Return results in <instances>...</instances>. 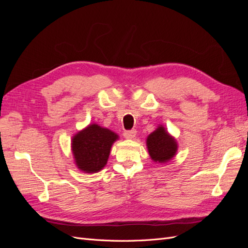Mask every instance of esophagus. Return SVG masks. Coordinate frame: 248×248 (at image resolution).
I'll return each instance as SVG.
<instances>
[{
    "label": "esophagus",
    "mask_w": 248,
    "mask_h": 248,
    "mask_svg": "<svg viewBox=\"0 0 248 248\" xmlns=\"http://www.w3.org/2000/svg\"><path fill=\"white\" fill-rule=\"evenodd\" d=\"M123 136H124V138H125V139H129V140H131V139H133L134 137L137 136V130H136V129L126 130V131H124Z\"/></svg>",
    "instance_id": "1"
}]
</instances>
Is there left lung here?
Returning a JSON list of instances; mask_svg holds the SVG:
<instances>
[{
	"mask_svg": "<svg viewBox=\"0 0 248 248\" xmlns=\"http://www.w3.org/2000/svg\"><path fill=\"white\" fill-rule=\"evenodd\" d=\"M147 147L150 156L156 162L169 161L177 151L176 140L169 136L162 126L158 127L148 137Z\"/></svg>",
	"mask_w": 248,
	"mask_h": 248,
	"instance_id": "left-lung-1",
	"label": "left lung"
}]
</instances>
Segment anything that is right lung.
<instances>
[{
    "mask_svg": "<svg viewBox=\"0 0 248 248\" xmlns=\"http://www.w3.org/2000/svg\"><path fill=\"white\" fill-rule=\"evenodd\" d=\"M118 136L97 124L89 125L72 139V153L79 170L97 172L106 166L110 147Z\"/></svg>",
    "mask_w": 248,
    "mask_h": 248,
    "instance_id": "add662e5",
    "label": "right lung"
}]
</instances>
